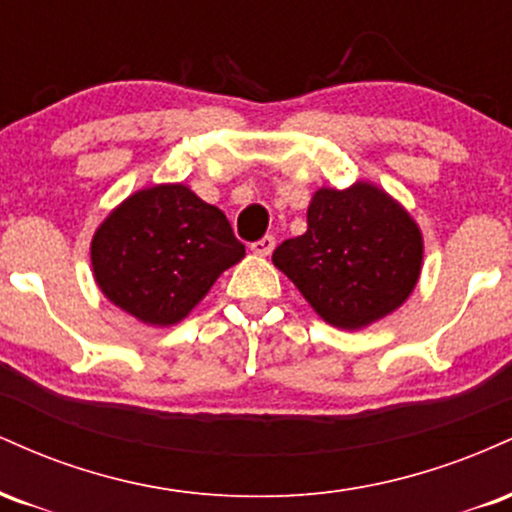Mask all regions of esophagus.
I'll list each match as a JSON object with an SVG mask.
<instances>
[{
	"mask_svg": "<svg viewBox=\"0 0 512 512\" xmlns=\"http://www.w3.org/2000/svg\"><path fill=\"white\" fill-rule=\"evenodd\" d=\"M250 250L255 252V255H260V257L272 255V250H274V238H272V236H264V238L257 240V243H252Z\"/></svg>",
	"mask_w": 512,
	"mask_h": 512,
	"instance_id": "1",
	"label": "esophagus"
}]
</instances>
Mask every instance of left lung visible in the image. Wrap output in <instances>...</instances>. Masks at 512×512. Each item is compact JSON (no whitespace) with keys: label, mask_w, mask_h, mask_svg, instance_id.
Segmentation results:
<instances>
[{"label":"left lung","mask_w":512,"mask_h":512,"mask_svg":"<svg viewBox=\"0 0 512 512\" xmlns=\"http://www.w3.org/2000/svg\"><path fill=\"white\" fill-rule=\"evenodd\" d=\"M272 262L327 325L363 330L411 296L424 264L419 223L375 182L320 187L308 231L274 250Z\"/></svg>","instance_id":"obj_1"}]
</instances>
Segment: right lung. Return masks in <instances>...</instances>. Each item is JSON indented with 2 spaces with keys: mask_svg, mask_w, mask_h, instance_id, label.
Wrapping results in <instances>:
<instances>
[{
  "mask_svg": "<svg viewBox=\"0 0 512 512\" xmlns=\"http://www.w3.org/2000/svg\"><path fill=\"white\" fill-rule=\"evenodd\" d=\"M245 257L226 214L182 182L129 195L91 240V267L110 303L151 327L185 320L214 281Z\"/></svg>",
  "mask_w": 512,
  "mask_h": 512,
  "instance_id": "1",
  "label": "right lung"
}]
</instances>
